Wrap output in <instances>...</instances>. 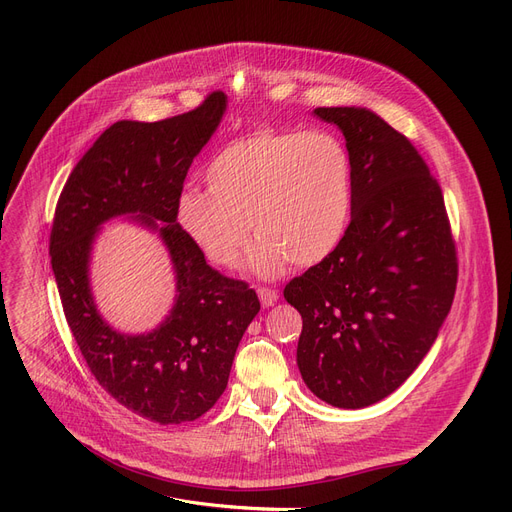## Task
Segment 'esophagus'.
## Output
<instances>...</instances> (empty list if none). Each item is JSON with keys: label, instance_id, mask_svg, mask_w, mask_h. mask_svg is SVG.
<instances>
[{"label": "esophagus", "instance_id": "esophagus-1", "mask_svg": "<svg viewBox=\"0 0 512 512\" xmlns=\"http://www.w3.org/2000/svg\"><path fill=\"white\" fill-rule=\"evenodd\" d=\"M257 294H259V301L263 307H272L280 299V292L276 288H267V286H259Z\"/></svg>", "mask_w": 512, "mask_h": 512}]
</instances>
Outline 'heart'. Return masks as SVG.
Masks as SVG:
<instances>
[{"mask_svg": "<svg viewBox=\"0 0 512 512\" xmlns=\"http://www.w3.org/2000/svg\"><path fill=\"white\" fill-rule=\"evenodd\" d=\"M207 191L176 201L184 234L213 265H238L251 240L253 270L274 276L292 261L315 265L336 251L353 211V161L330 130L259 128L234 139L205 168Z\"/></svg>", "mask_w": 512, "mask_h": 512, "instance_id": "1", "label": "heart"}]
</instances>
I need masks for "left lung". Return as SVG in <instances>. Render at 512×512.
<instances>
[{
  "instance_id": "1",
  "label": "left lung",
  "mask_w": 512,
  "mask_h": 512,
  "mask_svg": "<svg viewBox=\"0 0 512 512\" xmlns=\"http://www.w3.org/2000/svg\"><path fill=\"white\" fill-rule=\"evenodd\" d=\"M353 161L351 224L332 255L292 278L303 317L297 363L338 409L392 394L423 361L450 311L459 263L442 188L405 134L365 107H317Z\"/></svg>"
}]
</instances>
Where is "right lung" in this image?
<instances>
[{
	"label": "right lung",
	"instance_id": "obj_1",
	"mask_svg": "<svg viewBox=\"0 0 512 512\" xmlns=\"http://www.w3.org/2000/svg\"><path fill=\"white\" fill-rule=\"evenodd\" d=\"M224 112L226 95L211 93L174 118L112 124L68 176L51 226V270L80 353L107 394L159 425L195 421L218 402L238 342L261 309L247 282L207 265L176 218L186 172ZM126 212L160 232L177 272L171 315L139 337L107 327L88 286L98 226Z\"/></svg>",
	"mask_w": 512,
	"mask_h": 512
}]
</instances>
